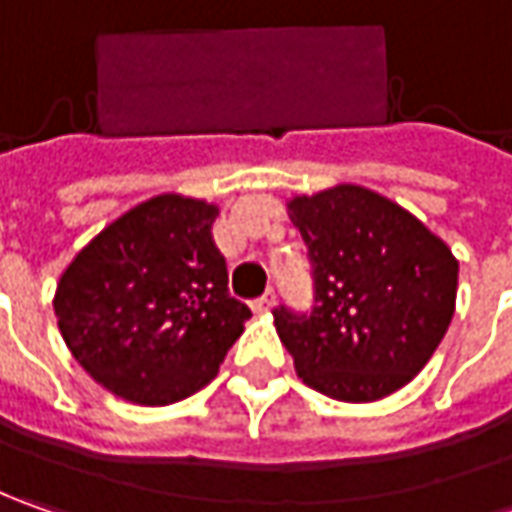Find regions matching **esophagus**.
Wrapping results in <instances>:
<instances>
[{"label":"esophagus","instance_id":"34e87169","mask_svg":"<svg viewBox=\"0 0 512 512\" xmlns=\"http://www.w3.org/2000/svg\"><path fill=\"white\" fill-rule=\"evenodd\" d=\"M273 302H276V296H273V293H267V296H262L259 302H253V310H256V313H267V310L273 307Z\"/></svg>","mask_w":512,"mask_h":512}]
</instances>
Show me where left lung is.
I'll return each instance as SVG.
<instances>
[{"instance_id":"8db88e82","label":"left lung","mask_w":512,"mask_h":512,"mask_svg":"<svg viewBox=\"0 0 512 512\" xmlns=\"http://www.w3.org/2000/svg\"><path fill=\"white\" fill-rule=\"evenodd\" d=\"M316 276L310 316L273 313L299 379L336 402H379L422 373L456 313L459 259L402 205L362 185L287 199Z\"/></svg>"}]
</instances>
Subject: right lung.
Instances as JSON below:
<instances>
[{"instance_id":"obj_1","label":"right lung","mask_w":512,"mask_h":512,"mask_svg":"<svg viewBox=\"0 0 512 512\" xmlns=\"http://www.w3.org/2000/svg\"><path fill=\"white\" fill-rule=\"evenodd\" d=\"M219 205L159 193L105 225L53 293L59 333L113 396L145 407L182 402L219 373L250 310L230 299L213 245Z\"/></svg>"}]
</instances>
